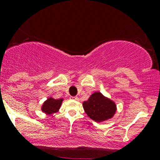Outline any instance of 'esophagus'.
<instances>
[{
    "label": "esophagus",
    "instance_id": "esophagus-1",
    "mask_svg": "<svg viewBox=\"0 0 160 160\" xmlns=\"http://www.w3.org/2000/svg\"><path fill=\"white\" fill-rule=\"evenodd\" d=\"M70 98L72 99V100H78V98L77 96H71V97H70Z\"/></svg>",
    "mask_w": 160,
    "mask_h": 160
}]
</instances>
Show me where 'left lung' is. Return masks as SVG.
<instances>
[{"mask_svg":"<svg viewBox=\"0 0 160 160\" xmlns=\"http://www.w3.org/2000/svg\"><path fill=\"white\" fill-rule=\"evenodd\" d=\"M82 106L86 114L98 122L111 118L116 111L114 102L100 92L93 93L89 100L82 103Z\"/></svg>","mask_w":160,"mask_h":160,"instance_id":"left-lung-1","label":"left lung"}]
</instances>
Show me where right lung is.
I'll return each instance as SVG.
<instances>
[{
	"mask_svg": "<svg viewBox=\"0 0 160 160\" xmlns=\"http://www.w3.org/2000/svg\"><path fill=\"white\" fill-rule=\"evenodd\" d=\"M62 101H63L62 99H54L49 98L43 104V107H42V111L47 114L56 113L61 107Z\"/></svg>",
	"mask_w": 160,
	"mask_h": 160,
	"instance_id": "1",
	"label": "right lung"
}]
</instances>
